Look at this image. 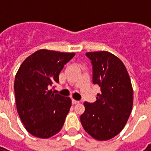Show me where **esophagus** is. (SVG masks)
I'll return each instance as SVG.
<instances>
[{
    "label": "esophagus",
    "instance_id": "obj_1",
    "mask_svg": "<svg viewBox=\"0 0 151 151\" xmlns=\"http://www.w3.org/2000/svg\"><path fill=\"white\" fill-rule=\"evenodd\" d=\"M80 103L79 101L75 100V99H72V103H73V104H78V103Z\"/></svg>",
    "mask_w": 151,
    "mask_h": 151
}]
</instances>
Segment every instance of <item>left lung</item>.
<instances>
[{
    "mask_svg": "<svg viewBox=\"0 0 151 151\" xmlns=\"http://www.w3.org/2000/svg\"><path fill=\"white\" fill-rule=\"evenodd\" d=\"M92 61V82L100 87L95 103H84L81 122L97 140H108L122 132L133 104V89L126 67L119 58L106 51L86 53Z\"/></svg>",
    "mask_w": 151,
    "mask_h": 151,
    "instance_id": "1",
    "label": "left lung"
}]
</instances>
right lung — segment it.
I'll return each instance as SVG.
<instances>
[{"instance_id":"right-lung-1","label":"right lung","mask_w":151,"mask_h":151,"mask_svg":"<svg viewBox=\"0 0 151 151\" xmlns=\"http://www.w3.org/2000/svg\"><path fill=\"white\" fill-rule=\"evenodd\" d=\"M74 55L41 49L27 57L17 71L14 84L16 108L25 129L34 136L50 138L63 126L71 99L49 88L59 83L60 71Z\"/></svg>"}]
</instances>
